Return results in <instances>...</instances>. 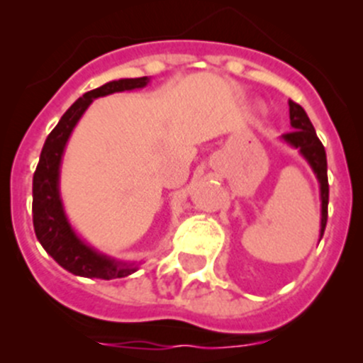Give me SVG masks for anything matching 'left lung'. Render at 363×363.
<instances>
[{
  "instance_id": "1",
  "label": "left lung",
  "mask_w": 363,
  "mask_h": 363,
  "mask_svg": "<svg viewBox=\"0 0 363 363\" xmlns=\"http://www.w3.org/2000/svg\"><path fill=\"white\" fill-rule=\"evenodd\" d=\"M290 105V124L294 131L284 133L283 142H286L291 147L298 149L302 158L309 163L313 168L314 175H316L318 182H320V199H321V228H320V240L325 233V226H327V216H328V179H327V155H325L323 144L318 138L316 131H314L313 123L307 117L306 111L300 107L295 101H288Z\"/></svg>"
}]
</instances>
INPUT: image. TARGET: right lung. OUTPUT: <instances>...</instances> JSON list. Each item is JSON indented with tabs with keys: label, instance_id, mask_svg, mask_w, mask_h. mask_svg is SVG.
Returning <instances> with one entry per match:
<instances>
[{
	"label": "right lung",
	"instance_id": "right-lung-1",
	"mask_svg": "<svg viewBox=\"0 0 363 363\" xmlns=\"http://www.w3.org/2000/svg\"><path fill=\"white\" fill-rule=\"evenodd\" d=\"M149 77L111 80L101 87L82 94L60 119L57 126L47 137L40 155L38 167L33 175V226L42 247L68 272L80 277L117 279L126 277L138 269V263L111 258L84 242L69 225L60 191V172L65 147L73 128L84 116L93 100L112 93L142 89Z\"/></svg>",
	"mask_w": 363,
	"mask_h": 363
}]
</instances>
